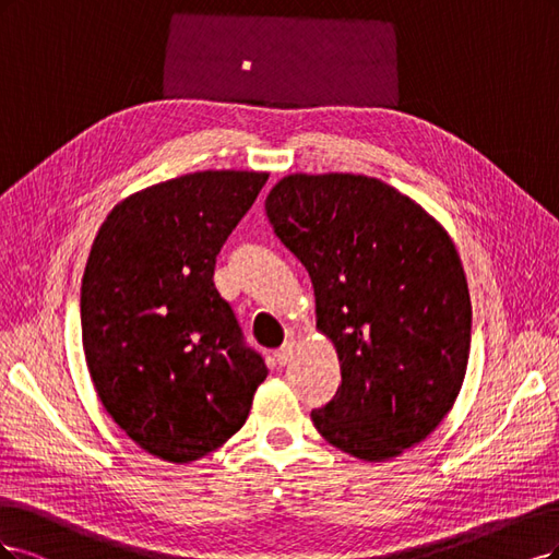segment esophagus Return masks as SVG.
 <instances>
[{
	"mask_svg": "<svg viewBox=\"0 0 559 559\" xmlns=\"http://www.w3.org/2000/svg\"><path fill=\"white\" fill-rule=\"evenodd\" d=\"M293 355H295V341H287V344L283 346V348H278L276 350V362H278V367H285L287 362H290L293 359Z\"/></svg>",
	"mask_w": 559,
	"mask_h": 559,
	"instance_id": "obj_1",
	"label": "esophagus"
}]
</instances>
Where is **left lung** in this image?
Here are the masks:
<instances>
[{
  "mask_svg": "<svg viewBox=\"0 0 559 559\" xmlns=\"http://www.w3.org/2000/svg\"><path fill=\"white\" fill-rule=\"evenodd\" d=\"M264 209L338 353L341 385L311 411L316 429L353 457H397L437 429L464 381L472 299L453 241L369 176H287Z\"/></svg>",
  "mask_w": 559,
  "mask_h": 559,
  "instance_id": "1",
  "label": "left lung"
}]
</instances>
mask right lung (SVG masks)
Returning a JSON list of instances; mask_svg holds the SVG:
<instances>
[{
    "instance_id": "obj_1",
    "label": "right lung",
    "mask_w": 559,
    "mask_h": 559,
    "mask_svg": "<svg viewBox=\"0 0 559 559\" xmlns=\"http://www.w3.org/2000/svg\"><path fill=\"white\" fill-rule=\"evenodd\" d=\"M197 171L141 190L99 227L81 285L85 362L114 423L167 462L209 455L243 427L266 378L213 272L266 183Z\"/></svg>"
}]
</instances>
